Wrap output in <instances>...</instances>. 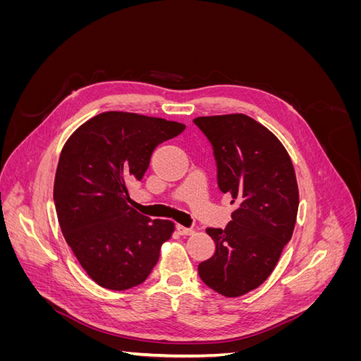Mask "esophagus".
I'll return each mask as SVG.
<instances>
[{"label": "esophagus", "instance_id": "obj_1", "mask_svg": "<svg viewBox=\"0 0 361 361\" xmlns=\"http://www.w3.org/2000/svg\"><path fill=\"white\" fill-rule=\"evenodd\" d=\"M176 231H178V232H179V235H182V236H188V235H192V233H194L192 228L183 227V226H178V227H176Z\"/></svg>", "mask_w": 361, "mask_h": 361}]
</instances>
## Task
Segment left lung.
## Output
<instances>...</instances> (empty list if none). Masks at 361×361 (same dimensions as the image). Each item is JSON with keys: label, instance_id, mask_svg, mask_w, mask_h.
Returning a JSON list of instances; mask_svg holds the SVG:
<instances>
[{"label": "left lung", "instance_id": "1", "mask_svg": "<svg viewBox=\"0 0 361 361\" xmlns=\"http://www.w3.org/2000/svg\"><path fill=\"white\" fill-rule=\"evenodd\" d=\"M194 123L214 147L220 191L238 204L224 231H206L215 255L199 265V276L223 297H243L271 276L292 238L300 203L293 164L280 140L245 114Z\"/></svg>", "mask_w": 361, "mask_h": 361}]
</instances>
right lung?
Segmentation results:
<instances>
[{
    "instance_id": "right-lung-1",
    "label": "right lung",
    "mask_w": 361,
    "mask_h": 361,
    "mask_svg": "<svg viewBox=\"0 0 361 361\" xmlns=\"http://www.w3.org/2000/svg\"><path fill=\"white\" fill-rule=\"evenodd\" d=\"M183 123L137 113L106 111L82 123L64 143L54 202L66 243L97 285L126 290L143 283L174 232L170 220L141 215L126 183L141 179L154 149Z\"/></svg>"
}]
</instances>
